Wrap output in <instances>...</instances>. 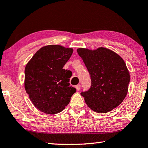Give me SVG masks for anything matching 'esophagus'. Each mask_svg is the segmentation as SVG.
Here are the masks:
<instances>
[{"mask_svg": "<svg viewBox=\"0 0 148 148\" xmlns=\"http://www.w3.org/2000/svg\"><path fill=\"white\" fill-rule=\"evenodd\" d=\"M75 88H76V90L77 91H79L80 90V88H81V85H76V87H75Z\"/></svg>", "mask_w": 148, "mask_h": 148, "instance_id": "obj_1", "label": "esophagus"}]
</instances>
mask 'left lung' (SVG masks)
Masks as SVG:
<instances>
[{
    "label": "left lung",
    "instance_id": "1",
    "mask_svg": "<svg viewBox=\"0 0 148 148\" xmlns=\"http://www.w3.org/2000/svg\"><path fill=\"white\" fill-rule=\"evenodd\" d=\"M77 52L90 75V89L81 93L86 104L98 113L116 108L125 99L130 84V74L125 61L114 51L103 47L79 48Z\"/></svg>",
    "mask_w": 148,
    "mask_h": 148
}]
</instances>
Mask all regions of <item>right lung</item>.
I'll list each match as a JSON object with an SVG mask.
<instances>
[{
  "label": "right lung",
  "mask_w": 148,
  "mask_h": 148,
  "mask_svg": "<svg viewBox=\"0 0 148 148\" xmlns=\"http://www.w3.org/2000/svg\"><path fill=\"white\" fill-rule=\"evenodd\" d=\"M73 49L59 45L42 47L26 64L25 88L34 106L45 114L63 111L76 88L70 86L71 75L63 69Z\"/></svg>",
  "instance_id": "obj_1"
}]
</instances>
